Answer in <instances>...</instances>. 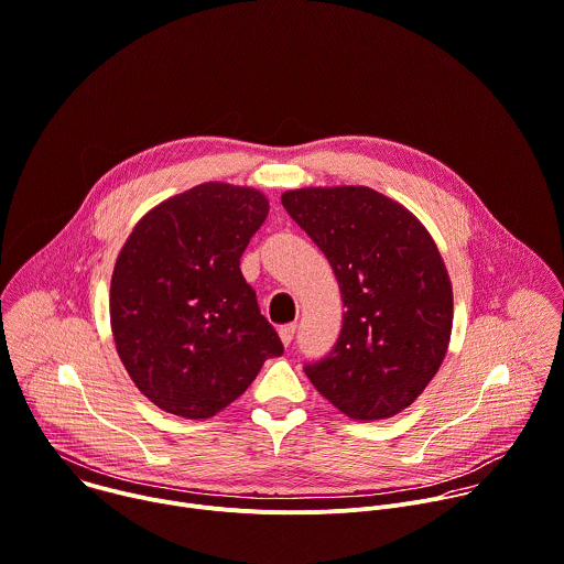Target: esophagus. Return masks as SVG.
<instances>
[{
	"instance_id": "obj_1",
	"label": "esophagus",
	"mask_w": 564,
	"mask_h": 564,
	"mask_svg": "<svg viewBox=\"0 0 564 564\" xmlns=\"http://www.w3.org/2000/svg\"><path fill=\"white\" fill-rule=\"evenodd\" d=\"M295 330H297V324H284V326H280V339H282V344L284 346H289L291 341H293V337H295Z\"/></svg>"
}]
</instances>
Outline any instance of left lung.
<instances>
[{"instance_id":"8db88e82","label":"left lung","mask_w":564,"mask_h":564,"mask_svg":"<svg viewBox=\"0 0 564 564\" xmlns=\"http://www.w3.org/2000/svg\"><path fill=\"white\" fill-rule=\"evenodd\" d=\"M282 205L330 262L346 306L337 344L306 377L355 421L399 414L441 368L452 333V284L432 236L370 187L291 189Z\"/></svg>"}]
</instances>
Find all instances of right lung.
I'll return each instance as SVG.
<instances>
[{"mask_svg":"<svg viewBox=\"0 0 564 564\" xmlns=\"http://www.w3.org/2000/svg\"><path fill=\"white\" fill-rule=\"evenodd\" d=\"M267 214L258 189L203 183L148 212L126 240L110 284L112 335L161 410L209 419L284 352L240 271Z\"/></svg>","mask_w":564,"mask_h":564,"instance_id":"right-lung-1","label":"right lung"}]
</instances>
